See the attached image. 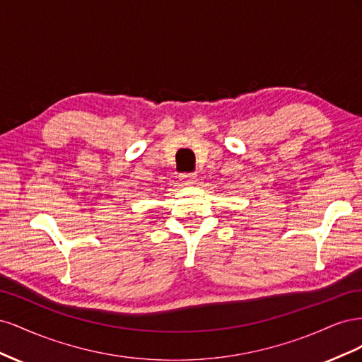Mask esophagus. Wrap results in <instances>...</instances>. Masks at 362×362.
Wrapping results in <instances>:
<instances>
[{"label":"esophagus","instance_id":"34e87169","mask_svg":"<svg viewBox=\"0 0 362 362\" xmlns=\"http://www.w3.org/2000/svg\"><path fill=\"white\" fill-rule=\"evenodd\" d=\"M180 178L184 184H194L196 182V178H198V175L190 172V173H181Z\"/></svg>","mask_w":362,"mask_h":362}]
</instances>
